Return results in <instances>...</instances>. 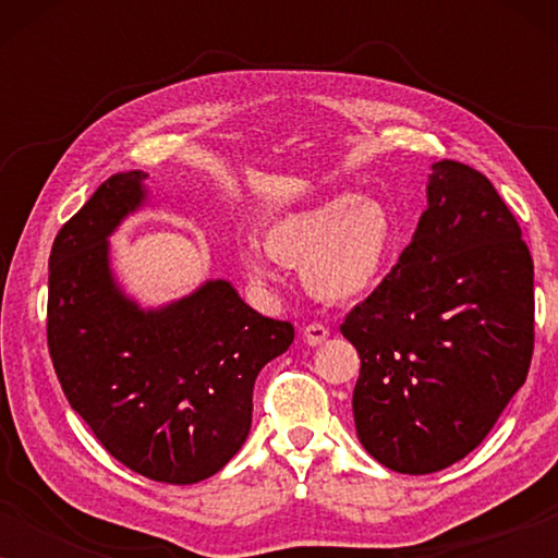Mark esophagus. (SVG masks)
<instances>
[{
	"label": "esophagus",
	"mask_w": 558,
	"mask_h": 558,
	"mask_svg": "<svg viewBox=\"0 0 558 558\" xmlns=\"http://www.w3.org/2000/svg\"><path fill=\"white\" fill-rule=\"evenodd\" d=\"M327 335H330V327H325L323 323H310V325H304V330H302V338L307 345H323V342L327 340Z\"/></svg>",
	"instance_id": "obj_1"
}]
</instances>
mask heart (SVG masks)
Instances as JSON below:
<instances>
[{"label": "heart", "mask_w": 558, "mask_h": 558, "mask_svg": "<svg viewBox=\"0 0 558 558\" xmlns=\"http://www.w3.org/2000/svg\"><path fill=\"white\" fill-rule=\"evenodd\" d=\"M393 241L391 213L365 195L287 213L264 231L266 251L281 264H300L304 287L327 302L371 292L384 277ZM241 266L254 281L269 279V266L256 248H241Z\"/></svg>", "instance_id": "b5f03b06"}]
</instances>
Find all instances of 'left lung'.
Returning a JSON list of instances; mask_svg holds the SVG:
<instances>
[{
    "mask_svg": "<svg viewBox=\"0 0 558 558\" xmlns=\"http://www.w3.org/2000/svg\"><path fill=\"white\" fill-rule=\"evenodd\" d=\"M426 201L399 264L340 325L361 355L357 439L403 475L468 457L525 384L533 355V258L498 190L441 159Z\"/></svg>",
    "mask_w": 558,
    "mask_h": 558,
    "instance_id": "left-lung-1",
    "label": "left lung"
}]
</instances>
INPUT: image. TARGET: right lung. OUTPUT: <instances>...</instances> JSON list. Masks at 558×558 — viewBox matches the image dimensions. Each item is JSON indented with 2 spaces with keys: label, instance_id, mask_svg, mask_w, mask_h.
<instances>
[{
  "label": "right lung",
  "instance_id": "add662e5",
  "mask_svg": "<svg viewBox=\"0 0 558 558\" xmlns=\"http://www.w3.org/2000/svg\"><path fill=\"white\" fill-rule=\"evenodd\" d=\"M142 170L111 174L50 251L48 350L75 414L113 460L167 485L216 475L251 429L258 371L294 340L223 279L159 310L126 300L109 235L147 197Z\"/></svg>",
  "mask_w": 558,
  "mask_h": 558
}]
</instances>
